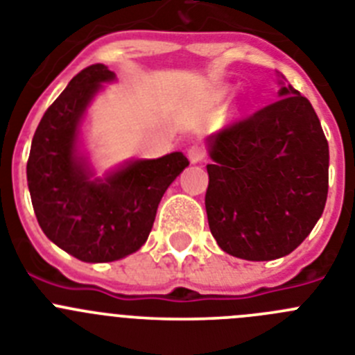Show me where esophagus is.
<instances>
[{
    "label": "esophagus",
    "instance_id": "34e87169",
    "mask_svg": "<svg viewBox=\"0 0 355 355\" xmlns=\"http://www.w3.org/2000/svg\"><path fill=\"white\" fill-rule=\"evenodd\" d=\"M205 149L199 146H192L190 149H188V158H190V162L192 163H200L202 159H205Z\"/></svg>",
    "mask_w": 355,
    "mask_h": 355
}]
</instances>
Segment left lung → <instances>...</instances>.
I'll return each mask as SVG.
<instances>
[{
	"instance_id": "1",
	"label": "left lung",
	"mask_w": 355,
	"mask_h": 355,
	"mask_svg": "<svg viewBox=\"0 0 355 355\" xmlns=\"http://www.w3.org/2000/svg\"><path fill=\"white\" fill-rule=\"evenodd\" d=\"M279 96L206 139L209 231L224 252L249 261L297 249L327 200L329 144L318 115L291 85Z\"/></svg>"
}]
</instances>
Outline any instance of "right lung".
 <instances>
[{
	"label": "right lung",
	"mask_w": 355,
	"mask_h": 355,
	"mask_svg": "<svg viewBox=\"0 0 355 355\" xmlns=\"http://www.w3.org/2000/svg\"><path fill=\"white\" fill-rule=\"evenodd\" d=\"M115 74L94 64L78 72L46 110L31 140L26 165L31 205L44 234L74 258L106 263L146 243L156 209L172 181L188 167L183 153L135 159L105 180L78 156L85 110Z\"/></svg>",
	"instance_id": "right-lung-1"
}]
</instances>
